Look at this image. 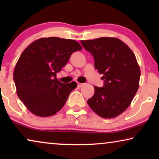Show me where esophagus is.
<instances>
[{"mask_svg": "<svg viewBox=\"0 0 159 159\" xmlns=\"http://www.w3.org/2000/svg\"><path fill=\"white\" fill-rule=\"evenodd\" d=\"M84 83H80V82H77V87L78 88H81V87H82L84 85Z\"/></svg>", "mask_w": 159, "mask_h": 159, "instance_id": "1", "label": "esophagus"}]
</instances>
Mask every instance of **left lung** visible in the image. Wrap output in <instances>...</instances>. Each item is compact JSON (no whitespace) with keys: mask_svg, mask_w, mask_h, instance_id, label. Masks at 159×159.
I'll return each instance as SVG.
<instances>
[{"mask_svg":"<svg viewBox=\"0 0 159 159\" xmlns=\"http://www.w3.org/2000/svg\"><path fill=\"white\" fill-rule=\"evenodd\" d=\"M95 59V68L103 75L104 86H95L88 101L91 109L105 119L118 116L131 103L139 88L140 69L136 57L125 43L116 38L103 37L81 40Z\"/></svg>","mask_w":159,"mask_h":159,"instance_id":"left-lung-1","label":"left lung"}]
</instances>
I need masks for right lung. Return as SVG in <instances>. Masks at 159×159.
Returning <instances> with one entry per match:
<instances>
[{"instance_id": "1", "label": "right lung", "mask_w": 159, "mask_h": 159, "mask_svg": "<svg viewBox=\"0 0 159 159\" xmlns=\"http://www.w3.org/2000/svg\"><path fill=\"white\" fill-rule=\"evenodd\" d=\"M82 49L76 40L56 37L38 39L26 48L15 66L14 80L17 95L30 112L47 117L61 109L77 84L62 83L56 73Z\"/></svg>"}]
</instances>
